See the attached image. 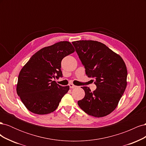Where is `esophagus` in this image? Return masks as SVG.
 <instances>
[{"instance_id":"1","label":"esophagus","mask_w":146,"mask_h":146,"mask_svg":"<svg viewBox=\"0 0 146 146\" xmlns=\"http://www.w3.org/2000/svg\"><path fill=\"white\" fill-rule=\"evenodd\" d=\"M69 85V87H70V88H76V87H77V86L74 85V84H72V83H70Z\"/></svg>"}]
</instances>
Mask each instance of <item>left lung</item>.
<instances>
[{"label":"left lung","instance_id":"1","mask_svg":"<svg viewBox=\"0 0 146 146\" xmlns=\"http://www.w3.org/2000/svg\"><path fill=\"white\" fill-rule=\"evenodd\" d=\"M72 44L85 66L86 76L95 79L97 86L93 92L90 88L82 87L85 96L78 101V105L90 116H107L117 107L125 90L127 70L124 61L120 55L98 41H77Z\"/></svg>","mask_w":146,"mask_h":146}]
</instances>
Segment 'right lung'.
I'll list each match as a JSON object with an SVG mask.
<instances>
[{"label": "right lung", "instance_id": "add662e5", "mask_svg": "<svg viewBox=\"0 0 146 146\" xmlns=\"http://www.w3.org/2000/svg\"><path fill=\"white\" fill-rule=\"evenodd\" d=\"M74 51L68 41L56 42L35 53L22 68L16 91L30 111L46 114L58 107L69 86H61L52 79L62 77L61 60Z\"/></svg>", "mask_w": 146, "mask_h": 146}]
</instances>
